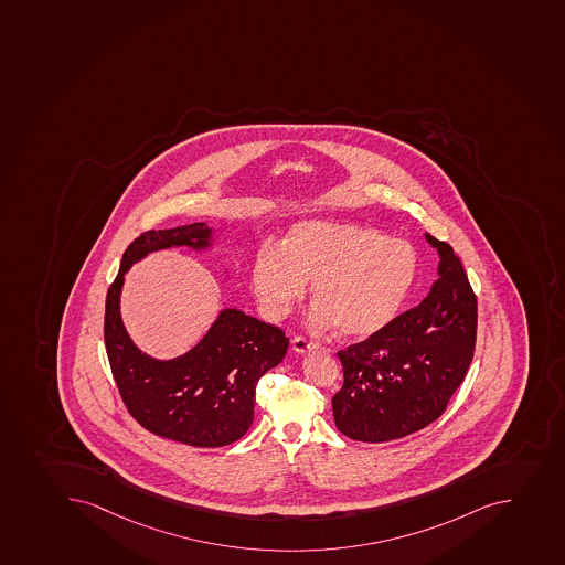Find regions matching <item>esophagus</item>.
Here are the masks:
<instances>
[{
  "mask_svg": "<svg viewBox=\"0 0 565 565\" xmlns=\"http://www.w3.org/2000/svg\"><path fill=\"white\" fill-rule=\"evenodd\" d=\"M291 349L296 350L297 353H306L319 349V344L316 341H310V339L296 335V338L291 339Z\"/></svg>",
  "mask_w": 565,
  "mask_h": 565,
  "instance_id": "esophagus-1",
  "label": "esophagus"
}]
</instances>
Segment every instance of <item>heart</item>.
<instances>
[{
	"label": "heart",
	"mask_w": 565,
	"mask_h": 565,
	"mask_svg": "<svg viewBox=\"0 0 565 565\" xmlns=\"http://www.w3.org/2000/svg\"><path fill=\"white\" fill-rule=\"evenodd\" d=\"M416 275V249L406 241L350 222L302 221L282 249L266 244L257 252L252 285L264 316L277 321L311 280V321L366 339L394 321Z\"/></svg>",
	"instance_id": "obj_1"
}]
</instances>
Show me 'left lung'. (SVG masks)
<instances>
[{"instance_id":"1","label":"left lung","mask_w":565,"mask_h":565,"mask_svg":"<svg viewBox=\"0 0 565 565\" xmlns=\"http://www.w3.org/2000/svg\"><path fill=\"white\" fill-rule=\"evenodd\" d=\"M438 249L439 279L416 308L380 333L339 350L343 386L332 397L335 427L358 441L405 438L436 422L475 358L478 302L452 246Z\"/></svg>"}]
</instances>
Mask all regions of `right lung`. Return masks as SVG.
I'll return each mask as SVG.
<instances>
[{
    "label": "right lung",
    "mask_w": 565,
    "mask_h": 565,
    "mask_svg": "<svg viewBox=\"0 0 565 565\" xmlns=\"http://www.w3.org/2000/svg\"><path fill=\"white\" fill-rule=\"evenodd\" d=\"M173 246L206 249L212 246V227L195 222L151 230L127 246L117 279L107 290V358L127 412L146 430L191 447H224L248 433L257 383L285 359L290 339L279 327L226 308L184 355L159 361L140 352L121 322L124 275L151 252Z\"/></svg>",
    "instance_id": "1"
}]
</instances>
